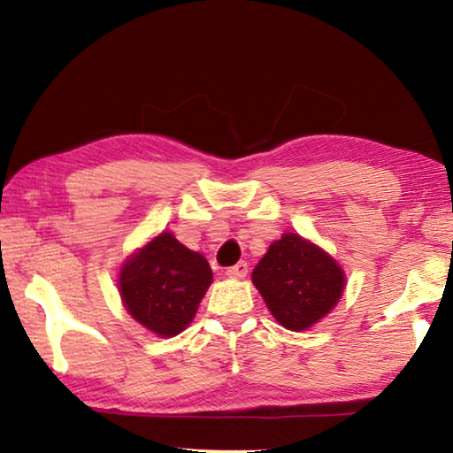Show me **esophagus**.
Returning a JSON list of instances; mask_svg holds the SVG:
<instances>
[{
  "label": "esophagus",
  "mask_w": 453,
  "mask_h": 453,
  "mask_svg": "<svg viewBox=\"0 0 453 453\" xmlns=\"http://www.w3.org/2000/svg\"><path fill=\"white\" fill-rule=\"evenodd\" d=\"M226 273H227V278H234V280L245 278V275H248V264H245V262L235 264V265H232V267H227Z\"/></svg>",
  "instance_id": "obj_1"
}]
</instances>
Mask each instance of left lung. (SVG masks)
<instances>
[{
    "label": "left lung",
    "mask_w": 453,
    "mask_h": 453,
    "mask_svg": "<svg viewBox=\"0 0 453 453\" xmlns=\"http://www.w3.org/2000/svg\"><path fill=\"white\" fill-rule=\"evenodd\" d=\"M251 281L283 327L300 332L329 313L343 291V272L324 250L283 234L259 259Z\"/></svg>",
    "instance_id": "obj_1"
}]
</instances>
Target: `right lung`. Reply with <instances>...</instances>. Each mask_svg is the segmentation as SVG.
I'll list each match as a JSON object with an SVG mask.
<instances>
[{
  "mask_svg": "<svg viewBox=\"0 0 453 453\" xmlns=\"http://www.w3.org/2000/svg\"><path fill=\"white\" fill-rule=\"evenodd\" d=\"M211 278L208 259L165 232L127 259L119 294L135 321L170 337L194 319Z\"/></svg>",
  "mask_w": 453,
  "mask_h": 453,
  "instance_id": "1",
  "label": "right lung"
}]
</instances>
